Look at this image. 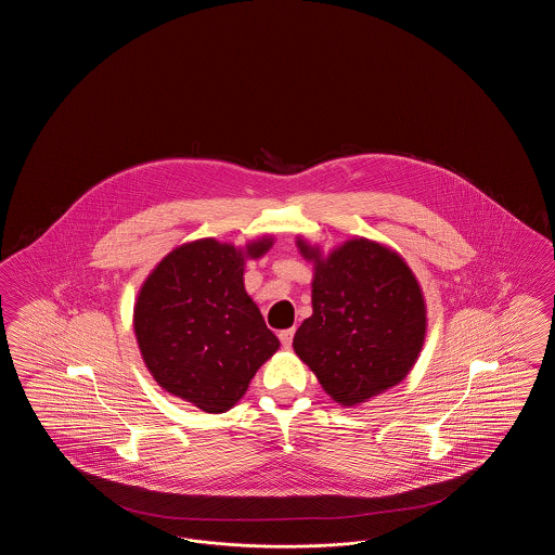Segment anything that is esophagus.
Returning <instances> with one entry per match:
<instances>
[{"label": "esophagus", "instance_id": "1", "mask_svg": "<svg viewBox=\"0 0 555 555\" xmlns=\"http://www.w3.org/2000/svg\"><path fill=\"white\" fill-rule=\"evenodd\" d=\"M293 335H295V328H285V331H281V333H279V339H281L283 347H291Z\"/></svg>", "mask_w": 555, "mask_h": 555}]
</instances>
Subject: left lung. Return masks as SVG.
Returning a JSON list of instances; mask_svg holds the SVG:
<instances>
[{
  "label": "left lung",
  "mask_w": 555,
  "mask_h": 555,
  "mask_svg": "<svg viewBox=\"0 0 555 555\" xmlns=\"http://www.w3.org/2000/svg\"><path fill=\"white\" fill-rule=\"evenodd\" d=\"M297 247L314 266L312 317L293 337L299 360L345 408L399 385L426 337V304L410 266L366 237L347 238L326 256L304 237Z\"/></svg>",
  "instance_id": "1"
}]
</instances>
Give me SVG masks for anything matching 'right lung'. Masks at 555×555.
<instances>
[{"label": "right lung", "mask_w": 555, "mask_h": 555, "mask_svg": "<svg viewBox=\"0 0 555 555\" xmlns=\"http://www.w3.org/2000/svg\"><path fill=\"white\" fill-rule=\"evenodd\" d=\"M274 237L243 247L206 237L175 247L143 281L132 328L154 380L208 414L231 410L281 347L243 272Z\"/></svg>", "instance_id": "right-lung-1"}]
</instances>
